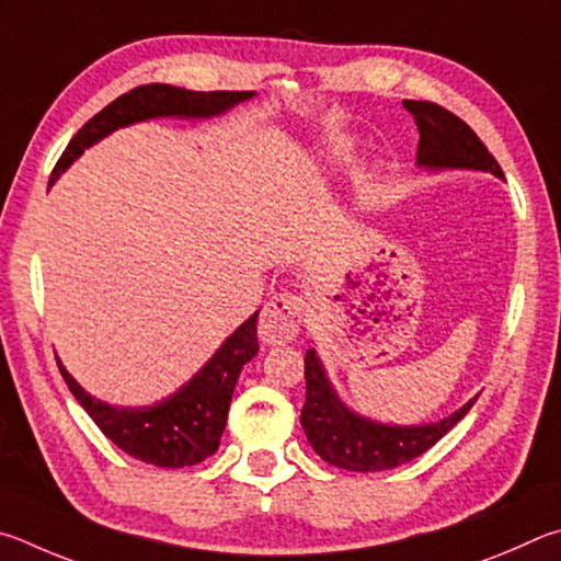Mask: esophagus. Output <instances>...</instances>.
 Instances as JSON below:
<instances>
[{
  "label": "esophagus",
  "mask_w": 561,
  "mask_h": 561,
  "mask_svg": "<svg viewBox=\"0 0 561 561\" xmlns=\"http://www.w3.org/2000/svg\"><path fill=\"white\" fill-rule=\"evenodd\" d=\"M302 310H306V302H302V298L293 296V293L273 296L261 312V337L271 342V345H286V342L296 340L300 332Z\"/></svg>",
  "instance_id": "1"
}]
</instances>
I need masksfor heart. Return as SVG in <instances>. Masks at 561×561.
Instances as JSON below:
<instances>
[{
	"mask_svg": "<svg viewBox=\"0 0 561 561\" xmlns=\"http://www.w3.org/2000/svg\"><path fill=\"white\" fill-rule=\"evenodd\" d=\"M352 152H355V142L347 140V137H337V140H330V142H328V147H325V160H328V164H332V167H342V164H345V162L350 160ZM367 184H371V176H369Z\"/></svg>",
	"mask_w": 561,
	"mask_h": 561,
	"instance_id": "obj_1",
	"label": "heart"
}]
</instances>
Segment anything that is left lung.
Here are the masks:
<instances>
[{"label": "left lung", "instance_id": "obj_1", "mask_svg": "<svg viewBox=\"0 0 561 561\" xmlns=\"http://www.w3.org/2000/svg\"><path fill=\"white\" fill-rule=\"evenodd\" d=\"M404 107L414 115L421 135L416 150L419 170L488 172L503 180L495 157L460 117L428 101H404ZM306 389L300 426L308 444L330 466L357 473L391 470L426 454L468 414L478 399L476 394L454 414L428 424H385L350 409L340 399L316 347L306 352Z\"/></svg>", "mask_w": 561, "mask_h": 561}]
</instances>
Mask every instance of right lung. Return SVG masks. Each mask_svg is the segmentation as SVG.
<instances>
[{
	"mask_svg": "<svg viewBox=\"0 0 561 561\" xmlns=\"http://www.w3.org/2000/svg\"><path fill=\"white\" fill-rule=\"evenodd\" d=\"M255 98V91H186V88L150 83L133 88L130 93L115 98L101 113L93 115L81 130L68 142L61 160L56 162L51 172V186L88 147L105 140L121 127H130L147 121H160V117H174V121H209L233 111L236 105ZM259 310L249 320H243L219 350L214 352L209 362L184 381L174 394L154 401L150 407H113L107 401L93 397L73 379L71 371L64 367L61 357L56 355L58 369L66 379L68 389L85 414L95 421V426L142 463L160 468H184L202 463L219 448L221 434L229 416L231 397L236 381L245 362L259 355Z\"/></svg>",
	"mask_w": 561,
	"mask_h": 561,
	"instance_id": "add662e5",
	"label": "right lung"
}]
</instances>
